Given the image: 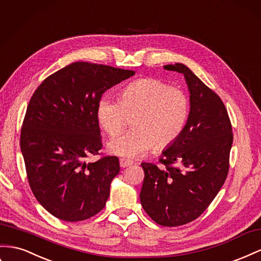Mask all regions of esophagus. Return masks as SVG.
I'll list each match as a JSON object with an SVG mask.
<instances>
[{
  "mask_svg": "<svg viewBox=\"0 0 261 261\" xmlns=\"http://www.w3.org/2000/svg\"><path fill=\"white\" fill-rule=\"evenodd\" d=\"M119 165H121L122 168L129 167V166L133 165V160L127 159V158H121V159H119Z\"/></svg>",
  "mask_w": 261,
  "mask_h": 261,
  "instance_id": "obj_1",
  "label": "esophagus"
}]
</instances>
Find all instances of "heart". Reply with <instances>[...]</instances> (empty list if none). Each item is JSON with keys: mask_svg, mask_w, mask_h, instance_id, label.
<instances>
[{"mask_svg": "<svg viewBox=\"0 0 261 261\" xmlns=\"http://www.w3.org/2000/svg\"><path fill=\"white\" fill-rule=\"evenodd\" d=\"M190 100L185 91L154 78H142L126 86L118 100L102 97L96 105V119L111 137L123 130L132 118V130L112 139L109 150L125 158L142 156L153 147L172 146L186 129Z\"/></svg>", "mask_w": 261, "mask_h": 261, "instance_id": "b5f03b06", "label": "heart"}]
</instances>
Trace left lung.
Masks as SVG:
<instances>
[{
  "mask_svg": "<svg viewBox=\"0 0 261 261\" xmlns=\"http://www.w3.org/2000/svg\"><path fill=\"white\" fill-rule=\"evenodd\" d=\"M164 69L185 75L190 91L186 129L159 163H143L139 198L152 221L167 227L198 218L214 200L229 170L233 144L230 119L221 97L182 63Z\"/></svg>",
  "mask_w": 261,
  "mask_h": 261,
  "instance_id": "1",
  "label": "left lung"
}]
</instances>
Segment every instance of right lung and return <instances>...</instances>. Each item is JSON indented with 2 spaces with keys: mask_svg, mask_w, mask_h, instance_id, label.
I'll use <instances>...</instances> for the list:
<instances>
[{
  "mask_svg": "<svg viewBox=\"0 0 261 261\" xmlns=\"http://www.w3.org/2000/svg\"><path fill=\"white\" fill-rule=\"evenodd\" d=\"M135 74L86 61L66 66L40 83L28 103L20 150L35 198L55 217L88 220L103 210L119 172L116 156H102L96 105L102 94Z\"/></svg>",
  "mask_w": 261,
  "mask_h": 261,
  "instance_id": "obj_1",
  "label": "right lung"
}]
</instances>
